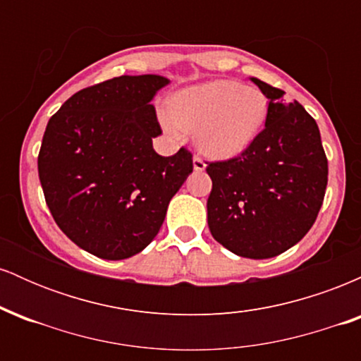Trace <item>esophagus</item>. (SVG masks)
Returning <instances> with one entry per match:
<instances>
[{
	"label": "esophagus",
	"mask_w": 361,
	"mask_h": 361,
	"mask_svg": "<svg viewBox=\"0 0 361 361\" xmlns=\"http://www.w3.org/2000/svg\"><path fill=\"white\" fill-rule=\"evenodd\" d=\"M205 168H207L205 161L202 159L200 156H197V154H195V156H193V169H195V171H204Z\"/></svg>",
	"instance_id": "1"
}]
</instances>
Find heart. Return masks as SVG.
<instances>
[{"label": "heart", "instance_id": "b5f03b06", "mask_svg": "<svg viewBox=\"0 0 361 361\" xmlns=\"http://www.w3.org/2000/svg\"><path fill=\"white\" fill-rule=\"evenodd\" d=\"M267 110L261 91L239 81L219 80L180 91L171 102V114H163V123L173 135L195 132L205 154L231 157L255 140Z\"/></svg>", "mask_w": 361, "mask_h": 361}]
</instances>
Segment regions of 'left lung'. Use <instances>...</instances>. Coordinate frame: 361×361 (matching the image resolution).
Wrapping results in <instances>:
<instances>
[{"mask_svg": "<svg viewBox=\"0 0 361 361\" xmlns=\"http://www.w3.org/2000/svg\"><path fill=\"white\" fill-rule=\"evenodd\" d=\"M268 98L264 128L241 154L207 163L212 190L209 229L243 258L264 259L287 251L316 222L327 185V157L319 127L300 103L256 80Z\"/></svg>", "mask_w": 361, "mask_h": 361, "instance_id": "left-lung-1", "label": "left lung"}]
</instances>
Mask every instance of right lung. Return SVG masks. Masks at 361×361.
Wrapping results in <instances>:
<instances>
[{
  "mask_svg": "<svg viewBox=\"0 0 361 361\" xmlns=\"http://www.w3.org/2000/svg\"><path fill=\"white\" fill-rule=\"evenodd\" d=\"M166 85L156 74L98 82L74 93L45 127L39 151L45 204L62 233L98 258L142 251L193 171L186 147L169 157L152 149L163 130L151 100Z\"/></svg>",
  "mask_w": 361,
  "mask_h": 361,
  "instance_id": "1",
  "label": "right lung"
}]
</instances>
